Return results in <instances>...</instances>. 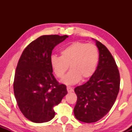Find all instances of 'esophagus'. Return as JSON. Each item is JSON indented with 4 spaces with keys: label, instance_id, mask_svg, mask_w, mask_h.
Returning a JSON list of instances; mask_svg holds the SVG:
<instances>
[{
    "label": "esophagus",
    "instance_id": "esophagus-1",
    "mask_svg": "<svg viewBox=\"0 0 132 132\" xmlns=\"http://www.w3.org/2000/svg\"><path fill=\"white\" fill-rule=\"evenodd\" d=\"M67 91L68 93H71V92L73 91V88H71V87H67Z\"/></svg>",
    "mask_w": 132,
    "mask_h": 132
}]
</instances>
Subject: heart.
<instances>
[{
  "instance_id": "b5f03b06",
  "label": "heart",
  "mask_w": 132,
  "mask_h": 132,
  "mask_svg": "<svg viewBox=\"0 0 132 132\" xmlns=\"http://www.w3.org/2000/svg\"><path fill=\"white\" fill-rule=\"evenodd\" d=\"M99 61V51L96 45L76 41L62 49L61 56L53 55L50 62L54 74L61 78L69 68L71 70L62 82L71 86L78 83L80 79L91 78L96 70Z\"/></svg>"
}]
</instances>
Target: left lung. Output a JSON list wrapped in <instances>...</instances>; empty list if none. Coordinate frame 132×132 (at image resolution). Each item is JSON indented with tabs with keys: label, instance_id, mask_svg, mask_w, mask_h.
Wrapping results in <instances>:
<instances>
[{
	"label": "left lung",
	"instance_id": "left-lung-1",
	"mask_svg": "<svg viewBox=\"0 0 132 132\" xmlns=\"http://www.w3.org/2000/svg\"><path fill=\"white\" fill-rule=\"evenodd\" d=\"M95 41L99 50L96 70L86 83L75 88L77 96L75 116L87 123L98 121L109 112L120 86L119 70L112 55L102 43Z\"/></svg>",
	"mask_w": 132,
	"mask_h": 132
}]
</instances>
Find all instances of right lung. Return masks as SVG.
Returning a JSON list of instances; mask_svg holds the SVG:
<instances>
[{
  "instance_id": "right-lung-1",
  "label": "right lung",
  "mask_w": 132,
  "mask_h": 132,
  "mask_svg": "<svg viewBox=\"0 0 132 132\" xmlns=\"http://www.w3.org/2000/svg\"><path fill=\"white\" fill-rule=\"evenodd\" d=\"M67 35H44L30 43L18 61L13 89L23 116L36 123L48 122L55 116L54 106L67 94L66 86L59 84L50 62L53 49Z\"/></svg>"
}]
</instances>
